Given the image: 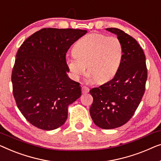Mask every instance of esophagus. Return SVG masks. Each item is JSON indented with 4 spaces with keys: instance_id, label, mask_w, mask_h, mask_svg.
<instances>
[{
    "instance_id": "1",
    "label": "esophagus",
    "mask_w": 161,
    "mask_h": 161,
    "mask_svg": "<svg viewBox=\"0 0 161 161\" xmlns=\"http://www.w3.org/2000/svg\"><path fill=\"white\" fill-rule=\"evenodd\" d=\"M89 91H90V90L88 87H85V86H82V87H81V92H82L83 94L87 93V92H89Z\"/></svg>"
}]
</instances>
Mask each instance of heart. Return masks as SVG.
<instances>
[{
  "label": "heart",
  "mask_w": 161,
  "mask_h": 161,
  "mask_svg": "<svg viewBox=\"0 0 161 161\" xmlns=\"http://www.w3.org/2000/svg\"><path fill=\"white\" fill-rule=\"evenodd\" d=\"M73 56L66 63L74 78L79 80L86 72L98 82L112 78L120 66L123 55V44L117 37L90 33L74 45Z\"/></svg>",
  "instance_id": "obj_1"
}]
</instances>
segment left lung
Masks as SVG:
<instances>
[{"label": "left lung", "mask_w": 161, "mask_h": 161, "mask_svg": "<svg viewBox=\"0 0 161 161\" xmlns=\"http://www.w3.org/2000/svg\"><path fill=\"white\" fill-rule=\"evenodd\" d=\"M114 33L123 47L118 71L112 80L90 90L93 98L90 113L102 129L120 127L130 119L145 91L147 79L146 58L136 40L118 28H106Z\"/></svg>", "instance_id": "8db88e82"}]
</instances>
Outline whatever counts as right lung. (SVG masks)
I'll return each mask as SVG.
<instances>
[{
  "instance_id": "obj_1",
  "label": "right lung",
  "mask_w": 161,
  "mask_h": 161,
  "mask_svg": "<svg viewBox=\"0 0 161 161\" xmlns=\"http://www.w3.org/2000/svg\"><path fill=\"white\" fill-rule=\"evenodd\" d=\"M86 33L43 28L18 49L12 74L13 95L22 115L36 128L52 130L63 125L69 106L81 96L80 83L68 76L65 55Z\"/></svg>"
}]
</instances>
